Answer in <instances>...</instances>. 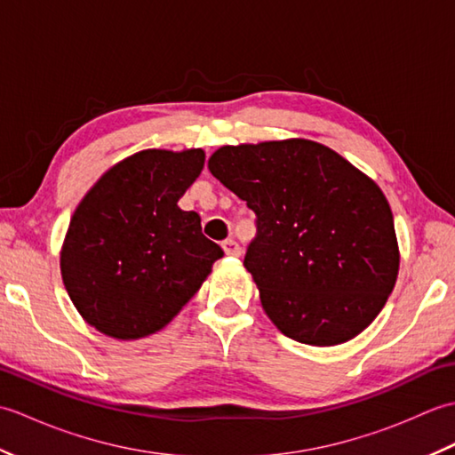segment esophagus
<instances>
[{
	"instance_id": "esophagus-1",
	"label": "esophagus",
	"mask_w": 455,
	"mask_h": 455,
	"mask_svg": "<svg viewBox=\"0 0 455 455\" xmlns=\"http://www.w3.org/2000/svg\"><path fill=\"white\" fill-rule=\"evenodd\" d=\"M222 250H225L227 256H240V246L233 238H227L225 243H222Z\"/></svg>"
}]
</instances>
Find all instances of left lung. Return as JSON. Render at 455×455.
I'll return each instance as SVG.
<instances>
[{
  "mask_svg": "<svg viewBox=\"0 0 455 455\" xmlns=\"http://www.w3.org/2000/svg\"><path fill=\"white\" fill-rule=\"evenodd\" d=\"M209 170L256 212L244 267L279 331L334 346L373 323L399 274L393 212L373 180L305 139L220 147Z\"/></svg>",
  "mask_w": 455,
  "mask_h": 455,
  "instance_id": "8db88e82",
  "label": "left lung"
}]
</instances>
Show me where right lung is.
Instances as JSON below:
<instances>
[{"label":"right lung","mask_w":455,"mask_h":455,"mask_svg":"<svg viewBox=\"0 0 455 455\" xmlns=\"http://www.w3.org/2000/svg\"><path fill=\"white\" fill-rule=\"evenodd\" d=\"M201 148L142 150L115 164L76 207L60 252L84 321L117 340L162 331L199 291L222 248L180 197L203 170Z\"/></svg>","instance_id":"obj_1"}]
</instances>
